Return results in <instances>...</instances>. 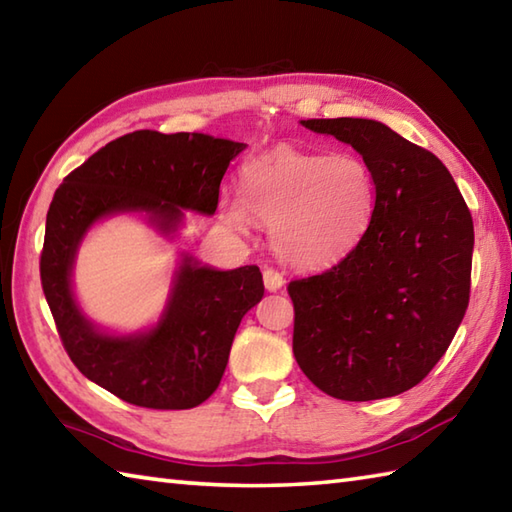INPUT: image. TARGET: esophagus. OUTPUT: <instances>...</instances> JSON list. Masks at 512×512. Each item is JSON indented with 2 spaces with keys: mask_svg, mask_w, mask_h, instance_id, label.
Wrapping results in <instances>:
<instances>
[{
  "mask_svg": "<svg viewBox=\"0 0 512 512\" xmlns=\"http://www.w3.org/2000/svg\"><path fill=\"white\" fill-rule=\"evenodd\" d=\"M264 286L268 292H277L281 286H284V275L275 268H266L264 270Z\"/></svg>",
  "mask_w": 512,
  "mask_h": 512,
  "instance_id": "esophagus-1",
  "label": "esophagus"
}]
</instances>
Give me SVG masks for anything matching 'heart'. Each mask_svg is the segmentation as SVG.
Listing matches in <instances>:
<instances>
[{
    "mask_svg": "<svg viewBox=\"0 0 512 512\" xmlns=\"http://www.w3.org/2000/svg\"><path fill=\"white\" fill-rule=\"evenodd\" d=\"M376 211V178L356 154L277 147L248 160L242 198H226L224 222L244 233L253 217L270 226V244L286 264L321 270L361 242Z\"/></svg>",
    "mask_w": 512,
    "mask_h": 512,
    "instance_id": "b5f03b06",
    "label": "heart"
}]
</instances>
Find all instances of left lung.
<instances>
[{"instance_id":"8db88e82","label":"left lung","mask_w":512,"mask_h":512,"mask_svg":"<svg viewBox=\"0 0 512 512\" xmlns=\"http://www.w3.org/2000/svg\"><path fill=\"white\" fill-rule=\"evenodd\" d=\"M303 127L352 145L376 178V211L350 255L295 279L301 372L339 400L416 387L447 352L469 308L473 217L449 169L369 118H310Z\"/></svg>"}]
</instances>
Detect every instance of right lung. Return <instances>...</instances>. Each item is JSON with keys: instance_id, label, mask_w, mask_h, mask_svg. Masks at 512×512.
<instances>
[{"instance_id": "obj_1", "label": "right lung", "mask_w": 512, "mask_h": 512, "mask_svg": "<svg viewBox=\"0 0 512 512\" xmlns=\"http://www.w3.org/2000/svg\"><path fill=\"white\" fill-rule=\"evenodd\" d=\"M244 143L206 134L140 129L112 140L54 193L41 250V286L65 352L79 372L129 405L191 409L220 385L244 314L262 301L257 266L215 270L184 255L156 328L116 336L96 330L72 292L76 250L94 222L147 213L160 233L184 209L213 215L220 182Z\"/></svg>"}]
</instances>
